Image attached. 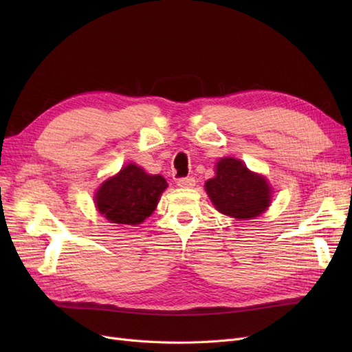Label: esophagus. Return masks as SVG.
<instances>
[{"instance_id":"obj_1","label":"esophagus","mask_w":352,"mask_h":352,"mask_svg":"<svg viewBox=\"0 0 352 352\" xmlns=\"http://www.w3.org/2000/svg\"><path fill=\"white\" fill-rule=\"evenodd\" d=\"M195 185L194 177H179L177 179V186L179 188H192Z\"/></svg>"}]
</instances>
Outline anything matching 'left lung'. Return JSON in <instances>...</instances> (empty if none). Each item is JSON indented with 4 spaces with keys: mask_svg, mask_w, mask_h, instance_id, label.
<instances>
[{
    "mask_svg": "<svg viewBox=\"0 0 352 352\" xmlns=\"http://www.w3.org/2000/svg\"><path fill=\"white\" fill-rule=\"evenodd\" d=\"M206 190L214 207L226 216L252 219L270 204L272 190L260 175L251 173L242 162L221 158L216 176L207 180Z\"/></svg>",
    "mask_w": 352,
    "mask_h": 352,
    "instance_id": "1",
    "label": "left lung"
}]
</instances>
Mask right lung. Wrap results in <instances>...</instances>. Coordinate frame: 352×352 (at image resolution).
<instances>
[{
  "label": "right lung",
  "instance_id": "right-lung-1",
  "mask_svg": "<svg viewBox=\"0 0 352 352\" xmlns=\"http://www.w3.org/2000/svg\"><path fill=\"white\" fill-rule=\"evenodd\" d=\"M167 182L160 175H146L131 163L100 186L95 202L105 219L119 225H140L153 214Z\"/></svg>",
  "mask_w": 352,
  "mask_h": 352
}]
</instances>
